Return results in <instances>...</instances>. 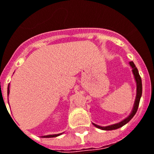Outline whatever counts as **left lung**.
Wrapping results in <instances>:
<instances>
[{"mask_svg":"<svg viewBox=\"0 0 154 154\" xmlns=\"http://www.w3.org/2000/svg\"><path fill=\"white\" fill-rule=\"evenodd\" d=\"M130 65L132 67V71H133V75H134V78H135L136 82H137V96H136L135 102H134V105H133V110H132L131 113L130 114V116H129L128 117H126V119H123V121H121V122H119V123H116V124L110 125V126H100L92 123L96 127L99 128V129H101V130H116V129H119V128L124 126V125L126 124L128 122H130V119L135 116L136 112H137V109H138L139 104H140V98L141 96H142V80H141L140 75L139 74L138 69L136 67L135 64L133 63V62H130Z\"/></svg>","mask_w":154,"mask_h":154,"instance_id":"obj_1","label":"left lung"}]
</instances>
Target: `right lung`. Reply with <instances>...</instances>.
I'll use <instances>...</instances> for the list:
<instances>
[{
	"mask_svg": "<svg viewBox=\"0 0 154 154\" xmlns=\"http://www.w3.org/2000/svg\"><path fill=\"white\" fill-rule=\"evenodd\" d=\"M9 89H10V86H9V85H8V96L9 95V92H10V90H9ZM62 133H58V134H52V135H47V136H42V137H45V138H49V137H58V136H60Z\"/></svg>",
	"mask_w": 154,
	"mask_h": 154,
	"instance_id": "right-lung-1",
	"label": "right lung"
}]
</instances>
